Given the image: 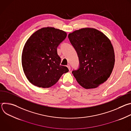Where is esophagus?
Segmentation results:
<instances>
[{
	"mask_svg": "<svg viewBox=\"0 0 131 131\" xmlns=\"http://www.w3.org/2000/svg\"><path fill=\"white\" fill-rule=\"evenodd\" d=\"M67 68H68V69L70 70V65H69V64H68L67 66Z\"/></svg>",
	"mask_w": 131,
	"mask_h": 131,
	"instance_id": "esophagus-1",
	"label": "esophagus"
}]
</instances>
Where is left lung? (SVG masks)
Segmentation results:
<instances>
[{
  "label": "left lung",
  "mask_w": 131,
  "mask_h": 131,
  "mask_svg": "<svg viewBox=\"0 0 131 131\" xmlns=\"http://www.w3.org/2000/svg\"><path fill=\"white\" fill-rule=\"evenodd\" d=\"M79 61L72 71L78 83L86 89L96 88L105 82L113 70L115 59L113 45L100 31L84 28L68 35Z\"/></svg>",
  "instance_id": "left-lung-1"
}]
</instances>
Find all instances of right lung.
I'll list each match as a JSON object with an SVG mask.
<instances>
[{"label":"right lung","mask_w":131,"mask_h":131,"mask_svg":"<svg viewBox=\"0 0 131 131\" xmlns=\"http://www.w3.org/2000/svg\"><path fill=\"white\" fill-rule=\"evenodd\" d=\"M66 36L62 30L48 27L36 31L27 40L22 64L26 78L33 85L50 88L69 71L67 67L60 65L61 59L57 52Z\"/></svg>","instance_id":"obj_1"}]
</instances>
